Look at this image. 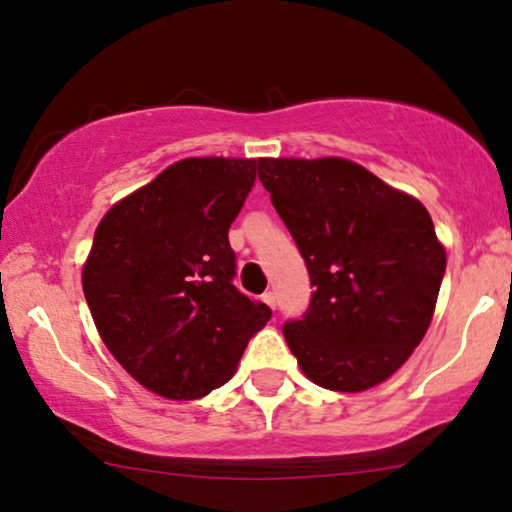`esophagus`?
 Wrapping results in <instances>:
<instances>
[{
	"label": "esophagus",
	"instance_id": "obj_1",
	"mask_svg": "<svg viewBox=\"0 0 512 512\" xmlns=\"http://www.w3.org/2000/svg\"><path fill=\"white\" fill-rule=\"evenodd\" d=\"M262 301L264 303H267L269 305V308H276V296H274V291H267V293H264V296H262Z\"/></svg>",
	"mask_w": 512,
	"mask_h": 512
}]
</instances>
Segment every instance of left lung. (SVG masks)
Here are the masks:
<instances>
[{"instance_id": "1", "label": "left lung", "mask_w": 512, "mask_h": 512, "mask_svg": "<svg viewBox=\"0 0 512 512\" xmlns=\"http://www.w3.org/2000/svg\"><path fill=\"white\" fill-rule=\"evenodd\" d=\"M257 175L315 286L303 320L284 325L305 378L334 392L385 383L436 310L445 248L431 214L346 158H260Z\"/></svg>"}]
</instances>
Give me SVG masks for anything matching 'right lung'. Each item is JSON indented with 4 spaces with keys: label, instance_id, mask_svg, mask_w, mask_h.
I'll list each match as a JSON object with an SVG mask.
<instances>
[{
    "label": "right lung",
    "instance_id": "1",
    "mask_svg": "<svg viewBox=\"0 0 512 512\" xmlns=\"http://www.w3.org/2000/svg\"><path fill=\"white\" fill-rule=\"evenodd\" d=\"M257 158H182L105 211L81 272L103 344L139 385L199 399L233 378L272 317L233 286L236 221Z\"/></svg>",
    "mask_w": 512,
    "mask_h": 512
}]
</instances>
